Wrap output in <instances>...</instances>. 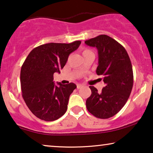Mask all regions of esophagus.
Listing matches in <instances>:
<instances>
[{
	"instance_id": "esophagus-1",
	"label": "esophagus",
	"mask_w": 153,
	"mask_h": 153,
	"mask_svg": "<svg viewBox=\"0 0 153 153\" xmlns=\"http://www.w3.org/2000/svg\"><path fill=\"white\" fill-rule=\"evenodd\" d=\"M83 86V85H81V84H77L76 88H78V89H80L81 88H82Z\"/></svg>"
}]
</instances>
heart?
<instances>
[{
  "mask_svg": "<svg viewBox=\"0 0 153 153\" xmlns=\"http://www.w3.org/2000/svg\"><path fill=\"white\" fill-rule=\"evenodd\" d=\"M90 52H91V51H90L89 49H84L82 51V54H83V55H84V54L87 53H90Z\"/></svg>",
  "mask_w": 153,
  "mask_h": 153,
  "instance_id": "obj_1",
  "label": "heart"
}]
</instances>
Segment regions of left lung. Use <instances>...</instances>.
I'll return each instance as SVG.
<instances>
[{"mask_svg": "<svg viewBox=\"0 0 153 153\" xmlns=\"http://www.w3.org/2000/svg\"><path fill=\"white\" fill-rule=\"evenodd\" d=\"M85 43L97 48L96 73L103 77L105 84L100 93L89 86L91 95L85 102L87 109L96 118H109L120 111L130 95L134 81L130 58L125 48L108 35H100Z\"/></svg>", "mask_w": 153, "mask_h": 153, "instance_id": "obj_1", "label": "left lung"}]
</instances>
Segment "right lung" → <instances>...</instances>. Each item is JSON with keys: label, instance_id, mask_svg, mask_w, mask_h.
<instances>
[{"label": "right lung", "instance_id": "add662e5", "mask_svg": "<svg viewBox=\"0 0 153 153\" xmlns=\"http://www.w3.org/2000/svg\"><path fill=\"white\" fill-rule=\"evenodd\" d=\"M81 41L70 44L48 43L30 52L21 69L22 97L37 118L53 121L65 114L69 97L76 85L53 82V74L60 73L69 55L78 49Z\"/></svg>", "mask_w": 153, "mask_h": 153}]
</instances>
